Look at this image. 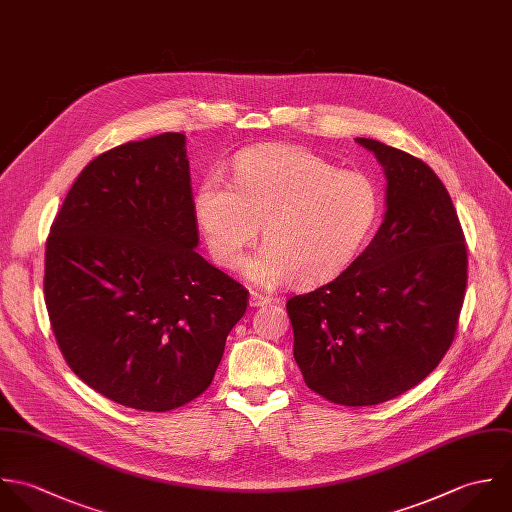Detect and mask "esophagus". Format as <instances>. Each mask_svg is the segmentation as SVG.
Instances as JSON below:
<instances>
[{
    "label": "esophagus",
    "mask_w": 512,
    "mask_h": 512,
    "mask_svg": "<svg viewBox=\"0 0 512 512\" xmlns=\"http://www.w3.org/2000/svg\"><path fill=\"white\" fill-rule=\"evenodd\" d=\"M249 305L253 308L267 307V305H271V299L253 291V293L249 295Z\"/></svg>",
    "instance_id": "1"
}]
</instances>
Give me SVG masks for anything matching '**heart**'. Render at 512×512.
Segmentation results:
<instances>
[{
  "label": "heart",
  "instance_id": "1",
  "mask_svg": "<svg viewBox=\"0 0 512 512\" xmlns=\"http://www.w3.org/2000/svg\"><path fill=\"white\" fill-rule=\"evenodd\" d=\"M194 211L221 267H237L263 225L265 247L243 263L245 279L261 287L293 279L308 287L358 257L378 223L380 194L360 172H340L301 148L267 146L235 160L233 188L219 176L205 178Z\"/></svg>",
  "mask_w": 512,
  "mask_h": 512
}]
</instances>
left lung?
Masks as SVG:
<instances>
[{
	"mask_svg": "<svg viewBox=\"0 0 512 512\" xmlns=\"http://www.w3.org/2000/svg\"><path fill=\"white\" fill-rule=\"evenodd\" d=\"M356 142L384 168V221L346 271L287 303L308 388L352 408L398 398L437 368L467 287L463 231L435 172L384 142Z\"/></svg>",
	"mask_w": 512,
	"mask_h": 512,
	"instance_id": "8db88e82",
	"label": "left lung"
}]
</instances>
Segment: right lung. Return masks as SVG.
I'll use <instances>...</instances> for the list:
<instances>
[{
    "mask_svg": "<svg viewBox=\"0 0 512 512\" xmlns=\"http://www.w3.org/2000/svg\"><path fill=\"white\" fill-rule=\"evenodd\" d=\"M186 136L97 156L45 249V303L69 368L104 398L170 411L204 394L247 291L196 251Z\"/></svg>",
    "mask_w": 512,
    "mask_h": 512,
    "instance_id": "1",
    "label": "right lung"
}]
</instances>
